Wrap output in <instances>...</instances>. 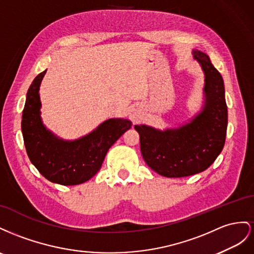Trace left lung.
<instances>
[{"instance_id": "obj_1", "label": "left lung", "mask_w": 254, "mask_h": 254, "mask_svg": "<svg viewBox=\"0 0 254 254\" xmlns=\"http://www.w3.org/2000/svg\"><path fill=\"white\" fill-rule=\"evenodd\" d=\"M205 74V105L190 123L162 132L135 126L141 154L149 167L167 178H183L207 169L226 142L228 108L219 71L200 51H193Z\"/></svg>"}]
</instances>
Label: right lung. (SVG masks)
<instances>
[{
  "label": "right lung",
  "mask_w": 254,
  "mask_h": 254,
  "mask_svg": "<svg viewBox=\"0 0 254 254\" xmlns=\"http://www.w3.org/2000/svg\"><path fill=\"white\" fill-rule=\"evenodd\" d=\"M47 70L35 77L22 113L26 153L41 175L53 183L77 185L91 179L102 166L108 149L132 127L127 119H110L81 139L64 141L47 131L40 119L39 86Z\"/></svg>",
  "instance_id": "add662e5"
}]
</instances>
